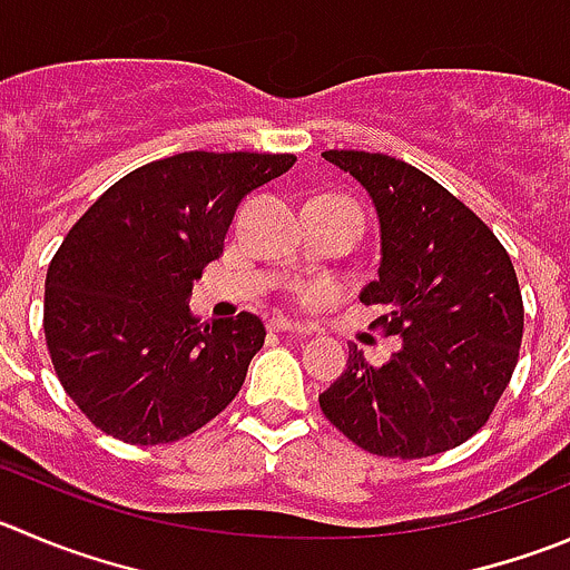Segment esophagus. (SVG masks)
<instances>
[{"instance_id": "34e87169", "label": "esophagus", "mask_w": 570, "mask_h": 570, "mask_svg": "<svg viewBox=\"0 0 570 570\" xmlns=\"http://www.w3.org/2000/svg\"><path fill=\"white\" fill-rule=\"evenodd\" d=\"M268 330H271V333H291V335H302V338H305V335H311V330L302 327V324H296V322H288V318H271V322H268Z\"/></svg>"}]
</instances>
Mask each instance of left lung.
Returning a JSON list of instances; mask_svg holds the SVG:
<instances>
[{
  "label": "left lung",
  "mask_w": 570,
  "mask_h": 570,
  "mask_svg": "<svg viewBox=\"0 0 570 570\" xmlns=\"http://www.w3.org/2000/svg\"><path fill=\"white\" fill-rule=\"evenodd\" d=\"M322 156L375 200L383 257L361 302L383 307L372 327L403 346L383 366L352 346L318 405L375 456L459 448L487 425L518 366L523 296L512 259L473 209L416 167L366 150Z\"/></svg>",
  "instance_id": "obj_1"
}]
</instances>
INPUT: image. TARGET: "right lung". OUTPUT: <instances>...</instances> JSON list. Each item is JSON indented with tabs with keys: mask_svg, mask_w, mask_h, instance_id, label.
Returning <instances> with one entry per match:
<instances>
[{
	"mask_svg": "<svg viewBox=\"0 0 570 570\" xmlns=\"http://www.w3.org/2000/svg\"><path fill=\"white\" fill-rule=\"evenodd\" d=\"M294 154H189L137 167L69 229L47 268L45 335L63 392L128 444L189 436L240 392L263 318L200 324L193 282L224 254L235 209Z\"/></svg>",
	"mask_w": 570,
	"mask_h": 570,
	"instance_id": "1",
	"label": "right lung"
}]
</instances>
